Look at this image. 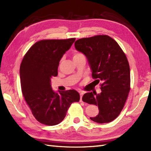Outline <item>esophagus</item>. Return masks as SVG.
Segmentation results:
<instances>
[{
  "label": "esophagus",
  "mask_w": 151,
  "mask_h": 151,
  "mask_svg": "<svg viewBox=\"0 0 151 151\" xmlns=\"http://www.w3.org/2000/svg\"><path fill=\"white\" fill-rule=\"evenodd\" d=\"M79 93H80V97H81L80 102H83V100H82V97H83V95L84 94V92H83V91H80Z\"/></svg>",
  "instance_id": "obj_1"
}]
</instances>
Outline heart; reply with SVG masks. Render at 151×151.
Segmentation results:
<instances>
[{"mask_svg":"<svg viewBox=\"0 0 151 151\" xmlns=\"http://www.w3.org/2000/svg\"><path fill=\"white\" fill-rule=\"evenodd\" d=\"M83 56V54H82L80 52H76L73 54V58L75 57H78V56Z\"/></svg>","mask_w":151,"mask_h":151,"instance_id":"1","label":"heart"}]
</instances>
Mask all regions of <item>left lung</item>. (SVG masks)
<instances>
[{
	"label": "left lung",
	"instance_id": "obj_1",
	"mask_svg": "<svg viewBox=\"0 0 151 151\" xmlns=\"http://www.w3.org/2000/svg\"><path fill=\"white\" fill-rule=\"evenodd\" d=\"M75 48L85 55L97 84L102 82L100 93L88 92L82 98L98 106L99 114L90 119L99 124L111 122L122 110L130 90V68L126 54L107 35L79 39Z\"/></svg>",
	"mask_w": 151,
	"mask_h": 151
}]
</instances>
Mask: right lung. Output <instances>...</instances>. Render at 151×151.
<instances>
[{
	"label": "right lung",
	"mask_w": 151,
	"mask_h": 151,
	"mask_svg": "<svg viewBox=\"0 0 151 151\" xmlns=\"http://www.w3.org/2000/svg\"><path fill=\"white\" fill-rule=\"evenodd\" d=\"M75 38L43 40L35 43L24 56L20 68L22 91L33 116L38 122L55 126L62 122L80 95L75 90L55 92L50 79L58 76L61 58Z\"/></svg>",
	"instance_id": "add662e5"
}]
</instances>
